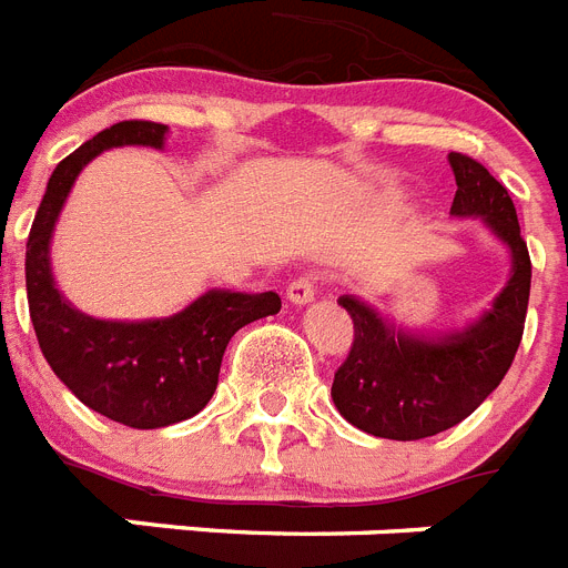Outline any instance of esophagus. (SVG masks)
<instances>
[{
  "mask_svg": "<svg viewBox=\"0 0 568 568\" xmlns=\"http://www.w3.org/2000/svg\"><path fill=\"white\" fill-rule=\"evenodd\" d=\"M316 290H320V278H313V275H298V278L290 281L287 287V298L293 305H307L316 296Z\"/></svg>",
  "mask_w": 568,
  "mask_h": 568,
  "instance_id": "1",
  "label": "esophagus"
}]
</instances>
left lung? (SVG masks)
Segmentation results:
<instances>
[{
  "label": "left lung",
  "instance_id": "left-lung-1",
  "mask_svg": "<svg viewBox=\"0 0 568 568\" xmlns=\"http://www.w3.org/2000/svg\"><path fill=\"white\" fill-rule=\"evenodd\" d=\"M455 216H480L514 255V275L475 325L446 337H410L389 328L369 305L352 296L355 339L331 384L337 410L355 428L384 439H425L455 428L501 384L525 331L530 296V255L521 240L514 199L484 163L452 152Z\"/></svg>",
  "mask_w": 568,
  "mask_h": 568
}]
</instances>
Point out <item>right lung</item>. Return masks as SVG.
<instances>
[{
	"label": "right lung",
	"instance_id": "add662e5",
	"mask_svg": "<svg viewBox=\"0 0 568 568\" xmlns=\"http://www.w3.org/2000/svg\"><path fill=\"white\" fill-rule=\"evenodd\" d=\"M166 125L125 120L99 131L54 166L26 243V293L40 352L72 396L129 428H163L196 416L220 381L229 339L281 311L278 293L211 290L170 320L104 322L63 302L49 270L54 220L81 166L111 146H163Z\"/></svg>",
	"mask_w": 568,
	"mask_h": 568
}]
</instances>
